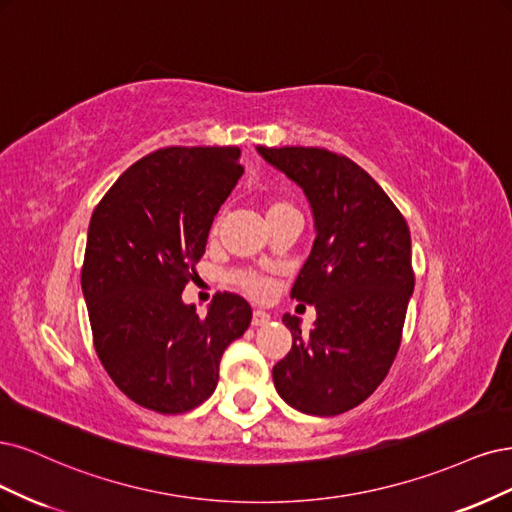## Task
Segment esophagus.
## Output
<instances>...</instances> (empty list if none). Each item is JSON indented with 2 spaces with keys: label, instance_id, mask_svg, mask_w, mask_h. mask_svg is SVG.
I'll list each match as a JSON object with an SVG mask.
<instances>
[{
  "label": "esophagus",
  "instance_id": "34e87169",
  "mask_svg": "<svg viewBox=\"0 0 512 512\" xmlns=\"http://www.w3.org/2000/svg\"><path fill=\"white\" fill-rule=\"evenodd\" d=\"M270 321V315L266 310H253V325L259 327V325H266Z\"/></svg>",
  "mask_w": 512,
  "mask_h": 512
}]
</instances>
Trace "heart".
<instances>
[{
    "label": "heart",
    "mask_w": 512,
    "mask_h": 512,
    "mask_svg": "<svg viewBox=\"0 0 512 512\" xmlns=\"http://www.w3.org/2000/svg\"><path fill=\"white\" fill-rule=\"evenodd\" d=\"M285 210H295V206L289 202V200H270L268 204V217L270 214H276V212H285ZM219 225H221V219H217L212 223V234L219 232ZM232 283L242 289L246 295H251L253 300H266L270 298L272 293V283L270 280L255 272V270H238L232 274Z\"/></svg>",
    "instance_id": "b5f03b06"
}]
</instances>
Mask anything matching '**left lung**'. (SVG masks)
<instances>
[{"label": "left lung", "mask_w": 512, "mask_h": 512, "mask_svg": "<svg viewBox=\"0 0 512 512\" xmlns=\"http://www.w3.org/2000/svg\"><path fill=\"white\" fill-rule=\"evenodd\" d=\"M298 183L315 214L317 238L291 298L315 304L302 334L285 315L291 351L272 368L280 398L295 410L334 417L385 381L398 355L415 289L410 229L383 187L349 157L317 146H257Z\"/></svg>", "instance_id": "1"}]
</instances>
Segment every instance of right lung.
<instances>
[{
	"label": "right lung",
	"instance_id": "obj_1",
	"mask_svg": "<svg viewBox=\"0 0 512 512\" xmlns=\"http://www.w3.org/2000/svg\"><path fill=\"white\" fill-rule=\"evenodd\" d=\"M238 146H168L127 168L95 206L80 285L95 353L131 402L180 415L208 400L225 349L251 325L236 293L200 317L183 302L214 214L244 168Z\"/></svg>",
	"mask_w": 512,
	"mask_h": 512
}]
</instances>
